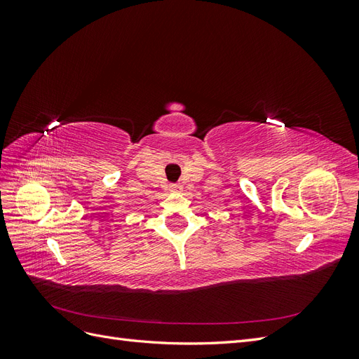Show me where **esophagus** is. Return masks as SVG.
<instances>
[{
	"mask_svg": "<svg viewBox=\"0 0 359 359\" xmlns=\"http://www.w3.org/2000/svg\"><path fill=\"white\" fill-rule=\"evenodd\" d=\"M170 190H172L173 193H181V191H182V187L180 186V184H172Z\"/></svg>",
	"mask_w": 359,
	"mask_h": 359,
	"instance_id": "obj_1",
	"label": "esophagus"
}]
</instances>
